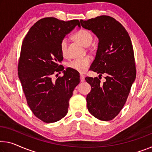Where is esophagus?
Here are the masks:
<instances>
[{
	"mask_svg": "<svg viewBox=\"0 0 152 152\" xmlns=\"http://www.w3.org/2000/svg\"><path fill=\"white\" fill-rule=\"evenodd\" d=\"M80 79H81V82H83V81H85V76H84L83 74L80 75Z\"/></svg>",
	"mask_w": 152,
	"mask_h": 152,
	"instance_id": "1",
	"label": "esophagus"
}]
</instances>
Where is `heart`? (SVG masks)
Segmentation results:
<instances>
[{
	"label": "heart",
	"mask_w": 152,
	"mask_h": 152,
	"mask_svg": "<svg viewBox=\"0 0 152 152\" xmlns=\"http://www.w3.org/2000/svg\"><path fill=\"white\" fill-rule=\"evenodd\" d=\"M74 38L76 41L82 44L84 46L90 45L93 40V37L89 31L86 30H79V31L74 34ZM68 39L64 38L60 42V52L63 57L67 58L69 56L68 53ZM91 58L90 56H85L79 58L70 62L68 64V66L70 69L78 71L79 73H84L90 66L91 63Z\"/></svg>",
	"instance_id": "heart-1"
}]
</instances>
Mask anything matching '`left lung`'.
Segmentation results:
<instances>
[{
	"mask_svg": "<svg viewBox=\"0 0 152 152\" xmlns=\"http://www.w3.org/2000/svg\"><path fill=\"white\" fill-rule=\"evenodd\" d=\"M80 22L99 41L90 69L100 74L99 79L85 78L92 88L86 97L88 109L100 120H111L122 110L136 78L131 39L124 27L110 16L100 15ZM102 74L106 75L103 83L99 80Z\"/></svg>",
	"mask_w": 152,
	"mask_h": 152,
	"instance_id": "1",
	"label": "left lung"
}]
</instances>
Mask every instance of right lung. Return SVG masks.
Returning <instances> with one entry per match:
<instances>
[{
	"label": "right lung",
	"mask_w": 152,
	"mask_h": 152,
	"mask_svg": "<svg viewBox=\"0 0 152 152\" xmlns=\"http://www.w3.org/2000/svg\"><path fill=\"white\" fill-rule=\"evenodd\" d=\"M76 26H80L77 20L43 18L30 28L22 42L18 76L30 109L45 123L58 122L66 115L69 99L80 82L78 71H64L60 64V42ZM60 71L64 75L54 80L53 75Z\"/></svg>",
	"instance_id": "obj_1"
}]
</instances>
